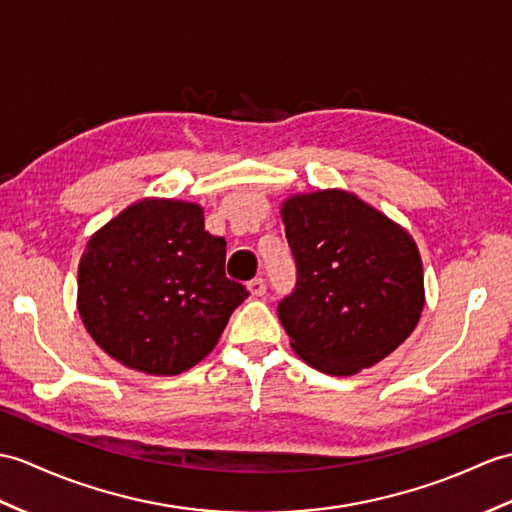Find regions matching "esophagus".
Here are the masks:
<instances>
[{"label": "esophagus", "instance_id": "1", "mask_svg": "<svg viewBox=\"0 0 512 512\" xmlns=\"http://www.w3.org/2000/svg\"><path fill=\"white\" fill-rule=\"evenodd\" d=\"M248 290H251L253 296H264L266 294V279L255 277L253 281H248Z\"/></svg>", "mask_w": 512, "mask_h": 512}]
</instances>
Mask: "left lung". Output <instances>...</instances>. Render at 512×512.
Masks as SVG:
<instances>
[{
	"instance_id": "left-lung-1",
	"label": "left lung",
	"mask_w": 512,
	"mask_h": 512,
	"mask_svg": "<svg viewBox=\"0 0 512 512\" xmlns=\"http://www.w3.org/2000/svg\"><path fill=\"white\" fill-rule=\"evenodd\" d=\"M296 285L279 303L294 353L327 375L382 362L417 327L423 264L412 235L344 189L281 205Z\"/></svg>"
}]
</instances>
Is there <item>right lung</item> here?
Listing matches in <instances>:
<instances>
[{"label":"right lung","mask_w":512,"mask_h":512,"mask_svg":"<svg viewBox=\"0 0 512 512\" xmlns=\"http://www.w3.org/2000/svg\"><path fill=\"white\" fill-rule=\"evenodd\" d=\"M196 202L144 198L91 235L78 312L98 347L135 371L178 375L216 347L248 292Z\"/></svg>","instance_id":"obj_1"}]
</instances>
